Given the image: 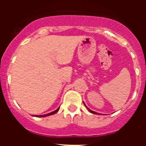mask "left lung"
<instances>
[{"label":"left lung","instance_id":"1","mask_svg":"<svg viewBox=\"0 0 146 146\" xmlns=\"http://www.w3.org/2000/svg\"><path fill=\"white\" fill-rule=\"evenodd\" d=\"M88 110L89 111L91 112V113H94V114H96V112H94V111H93V110H91L88 109Z\"/></svg>","mask_w":146,"mask_h":146}]
</instances>
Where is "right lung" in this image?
Instances as JSON below:
<instances>
[{"instance_id": "obj_1", "label": "right lung", "mask_w": 146, "mask_h": 146, "mask_svg": "<svg viewBox=\"0 0 146 146\" xmlns=\"http://www.w3.org/2000/svg\"><path fill=\"white\" fill-rule=\"evenodd\" d=\"M58 110H59V108H58V109L56 110H55V111L52 112V113H48V114L44 115H36V117H45V116H48V115H51L55 114V113H57V112L58 111ZM34 116H35V115H34Z\"/></svg>"}]
</instances>
